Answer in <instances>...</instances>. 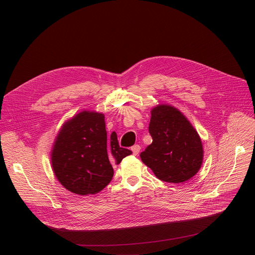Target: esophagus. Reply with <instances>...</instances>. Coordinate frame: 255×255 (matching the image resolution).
I'll use <instances>...</instances> for the list:
<instances>
[{"instance_id":"1","label":"esophagus","mask_w":255,"mask_h":255,"mask_svg":"<svg viewBox=\"0 0 255 255\" xmlns=\"http://www.w3.org/2000/svg\"><path fill=\"white\" fill-rule=\"evenodd\" d=\"M140 149H141V147L139 146L138 144L134 145V146H132V148H131V150H132V152H133V154H134V155H137V154L139 153Z\"/></svg>"}]
</instances>
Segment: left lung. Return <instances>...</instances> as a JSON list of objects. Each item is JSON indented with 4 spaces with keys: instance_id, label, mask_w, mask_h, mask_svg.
Segmentation results:
<instances>
[{
    "instance_id": "obj_1",
    "label": "left lung",
    "mask_w": 255,
    "mask_h": 255,
    "mask_svg": "<svg viewBox=\"0 0 255 255\" xmlns=\"http://www.w3.org/2000/svg\"><path fill=\"white\" fill-rule=\"evenodd\" d=\"M148 130L152 143L140 157L157 178L179 184L199 171L204 156L201 138L177 109L169 105L154 107Z\"/></svg>"
}]
</instances>
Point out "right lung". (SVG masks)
Masks as SVG:
<instances>
[{
  "label": "right lung",
  "mask_w": 255,
  "mask_h": 255,
  "mask_svg": "<svg viewBox=\"0 0 255 255\" xmlns=\"http://www.w3.org/2000/svg\"><path fill=\"white\" fill-rule=\"evenodd\" d=\"M131 153L120 147L115 132L107 141L104 114L83 111L61 127L51 151V164L66 190L81 196L95 195L112 180V164H119Z\"/></svg>",
  "instance_id": "right-lung-1"
}]
</instances>
